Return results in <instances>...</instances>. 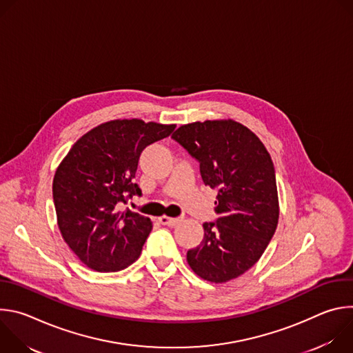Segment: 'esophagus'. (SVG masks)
I'll return each instance as SVG.
<instances>
[{"label":"esophagus","mask_w":353,"mask_h":353,"mask_svg":"<svg viewBox=\"0 0 353 353\" xmlns=\"http://www.w3.org/2000/svg\"><path fill=\"white\" fill-rule=\"evenodd\" d=\"M183 218H169V216H161L159 218V222L162 225H168V226H174L177 225Z\"/></svg>","instance_id":"esophagus-1"}]
</instances>
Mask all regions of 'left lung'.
<instances>
[{
	"label": "left lung",
	"instance_id": "obj_1",
	"mask_svg": "<svg viewBox=\"0 0 353 353\" xmlns=\"http://www.w3.org/2000/svg\"><path fill=\"white\" fill-rule=\"evenodd\" d=\"M172 138L198 161L205 185L218 191L215 222L187 251L191 270L222 283L253 267L270 244L279 218L275 169L259 137L233 120L181 125Z\"/></svg>",
	"mask_w": 353,
	"mask_h": 353
}]
</instances>
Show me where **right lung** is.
<instances>
[{
	"label": "right lung",
	"mask_w": 353,
	"mask_h": 353,
	"mask_svg": "<svg viewBox=\"0 0 353 353\" xmlns=\"http://www.w3.org/2000/svg\"><path fill=\"white\" fill-rule=\"evenodd\" d=\"M176 125L114 120L81 137L59 166L53 199L60 232L90 270L116 272L138 260L149 218L123 210L141 188L132 181L142 150Z\"/></svg>",
	"instance_id": "right-lung-1"
}]
</instances>
